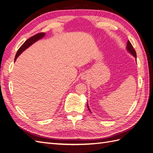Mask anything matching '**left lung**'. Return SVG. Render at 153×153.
<instances>
[{
    "label": "left lung",
    "instance_id": "obj_1",
    "mask_svg": "<svg viewBox=\"0 0 153 153\" xmlns=\"http://www.w3.org/2000/svg\"><path fill=\"white\" fill-rule=\"evenodd\" d=\"M126 50H127V51H128V52L129 53H131V54L133 55V56L136 59V61H137V53H136V52H135V49L133 48V46H132V45L131 44V43L129 42V40L128 41V43H127ZM87 106L88 110H89L90 112H91V110H90V108H89V105H88V103H87Z\"/></svg>",
    "mask_w": 153,
    "mask_h": 153
}]
</instances>
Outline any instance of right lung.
<instances>
[{
  "instance_id": "right-lung-1",
  "label": "right lung",
  "mask_w": 153,
  "mask_h": 153,
  "mask_svg": "<svg viewBox=\"0 0 153 153\" xmlns=\"http://www.w3.org/2000/svg\"><path fill=\"white\" fill-rule=\"evenodd\" d=\"M45 36V32H41V33H39V34H37L33 36H32L31 38H30L29 39H27L25 42L23 44L20 48L18 49V52L16 54V56L15 58V62L16 61V59L18 58V57L19 56V55L24 52V50H25L27 48H29L30 46H31L32 44H34L35 42H36L37 41L39 40L40 39L43 38V37Z\"/></svg>"
}]
</instances>
